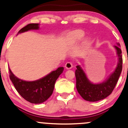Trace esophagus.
I'll use <instances>...</instances> for the list:
<instances>
[{
    "instance_id": "1",
    "label": "esophagus",
    "mask_w": 128,
    "mask_h": 128,
    "mask_svg": "<svg viewBox=\"0 0 128 128\" xmlns=\"http://www.w3.org/2000/svg\"><path fill=\"white\" fill-rule=\"evenodd\" d=\"M65 67L67 69H71L73 67V64L70 62H67L65 64Z\"/></svg>"
}]
</instances>
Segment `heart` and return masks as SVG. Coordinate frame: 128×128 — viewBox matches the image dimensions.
<instances>
[{
    "instance_id": "1",
    "label": "heart",
    "mask_w": 128,
    "mask_h": 128,
    "mask_svg": "<svg viewBox=\"0 0 128 128\" xmlns=\"http://www.w3.org/2000/svg\"><path fill=\"white\" fill-rule=\"evenodd\" d=\"M84 31L81 30H77L70 33V38L73 41L76 42L81 40L84 38Z\"/></svg>"
}]
</instances>
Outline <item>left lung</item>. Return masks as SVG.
I'll list each match as a JSON object with an SVG mask.
<instances>
[{"mask_svg":"<svg viewBox=\"0 0 128 128\" xmlns=\"http://www.w3.org/2000/svg\"><path fill=\"white\" fill-rule=\"evenodd\" d=\"M120 44L114 46L118 56V63L115 70L106 80L101 84H94L90 82L80 66H77L75 72L76 78V88L80 96L86 101L95 102L110 95L116 86L122 70V55L120 49Z\"/></svg>","mask_w":128,"mask_h":128,"instance_id":"8db88e82","label":"left lung"}]
</instances>
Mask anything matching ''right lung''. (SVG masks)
Instances as JSON below:
<instances>
[{"mask_svg": "<svg viewBox=\"0 0 128 128\" xmlns=\"http://www.w3.org/2000/svg\"><path fill=\"white\" fill-rule=\"evenodd\" d=\"M39 28V24H29L21 28L18 34ZM63 70L64 67H59L42 79L28 82L18 79L9 68L10 79L16 90L26 101L33 104H40L50 97L54 89L55 82Z\"/></svg>", "mask_w": 128, "mask_h": 128, "instance_id": "1", "label": "right lung"}]
</instances>
